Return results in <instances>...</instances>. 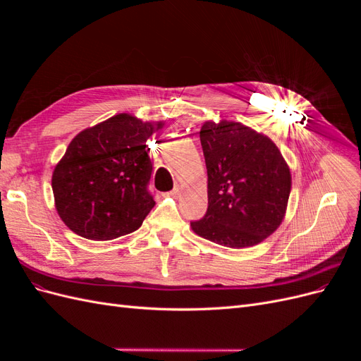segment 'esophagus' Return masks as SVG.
<instances>
[{"instance_id": "34e87169", "label": "esophagus", "mask_w": 361, "mask_h": 361, "mask_svg": "<svg viewBox=\"0 0 361 361\" xmlns=\"http://www.w3.org/2000/svg\"><path fill=\"white\" fill-rule=\"evenodd\" d=\"M180 192V187H174L170 192H167V195H170V197H176V195H179Z\"/></svg>"}]
</instances>
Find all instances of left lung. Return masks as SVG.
I'll list each match as a JSON object with an SVG mask.
<instances>
[{
    "mask_svg": "<svg viewBox=\"0 0 361 361\" xmlns=\"http://www.w3.org/2000/svg\"><path fill=\"white\" fill-rule=\"evenodd\" d=\"M207 170V211L195 235L231 248L253 247L285 220L292 188L274 141L239 122L207 120L200 129Z\"/></svg>",
    "mask_w": 361,
    "mask_h": 361,
    "instance_id": "left-lung-1",
    "label": "left lung"
}]
</instances>
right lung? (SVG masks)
I'll return each instance as SVG.
<instances>
[{
  "label": "right lung",
  "instance_id": "obj_1",
  "mask_svg": "<svg viewBox=\"0 0 361 361\" xmlns=\"http://www.w3.org/2000/svg\"><path fill=\"white\" fill-rule=\"evenodd\" d=\"M162 126L120 113L75 135L52 171L57 214L73 233L110 241L143 224L155 206L146 141Z\"/></svg>",
  "mask_w": 361,
  "mask_h": 361
}]
</instances>
